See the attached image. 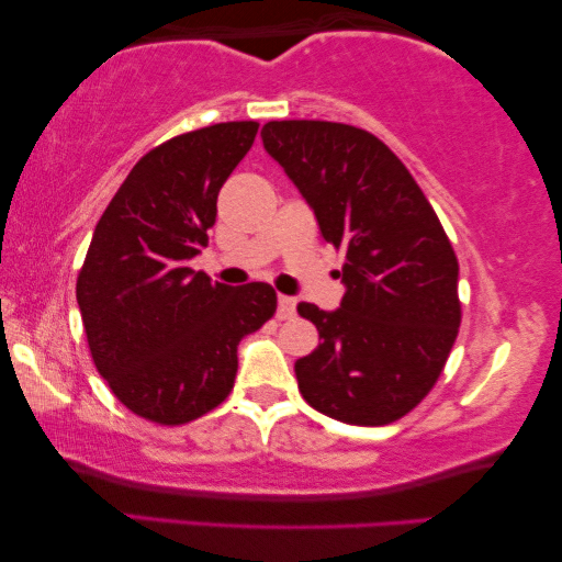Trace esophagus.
<instances>
[{
  "label": "esophagus",
  "mask_w": 562,
  "mask_h": 562,
  "mask_svg": "<svg viewBox=\"0 0 562 562\" xmlns=\"http://www.w3.org/2000/svg\"><path fill=\"white\" fill-rule=\"evenodd\" d=\"M279 319H291L296 314V299L291 296H279Z\"/></svg>",
  "instance_id": "esophagus-1"
}]
</instances>
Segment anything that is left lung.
<instances>
[{
  "label": "left lung",
  "instance_id": "8db88e82",
  "mask_svg": "<svg viewBox=\"0 0 562 562\" xmlns=\"http://www.w3.org/2000/svg\"><path fill=\"white\" fill-rule=\"evenodd\" d=\"M260 137L345 256L340 310L296 306L322 337L296 360L299 391L345 425H391L432 391L458 337L452 243L419 183L368 130L273 120Z\"/></svg>",
  "mask_w": 562,
  "mask_h": 562
}]
</instances>
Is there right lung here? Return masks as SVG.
<instances>
[{
  "instance_id": "1",
  "label": "right lung",
  "mask_w": 562,
  "mask_h": 562,
  "mask_svg": "<svg viewBox=\"0 0 562 562\" xmlns=\"http://www.w3.org/2000/svg\"><path fill=\"white\" fill-rule=\"evenodd\" d=\"M256 133L252 120L220 122L145 153L97 222L76 279L97 371L156 425H187L225 402L237 345L276 312L268 283L225 286L189 266Z\"/></svg>"
}]
</instances>
